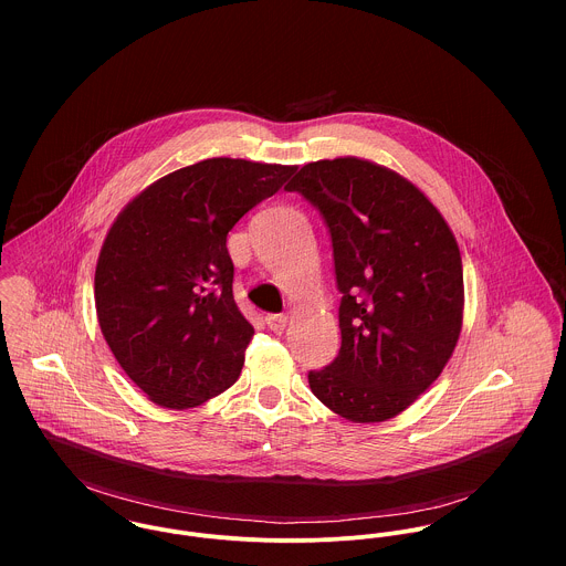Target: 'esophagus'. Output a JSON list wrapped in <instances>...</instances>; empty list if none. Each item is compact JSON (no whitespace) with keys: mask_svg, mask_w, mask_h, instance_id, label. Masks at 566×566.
<instances>
[{"mask_svg":"<svg viewBox=\"0 0 566 566\" xmlns=\"http://www.w3.org/2000/svg\"><path fill=\"white\" fill-rule=\"evenodd\" d=\"M265 323H268V326H270L274 333H283L285 326L290 323V318L283 316V314H272V316L265 318Z\"/></svg>","mask_w":566,"mask_h":566,"instance_id":"1","label":"esophagus"}]
</instances>
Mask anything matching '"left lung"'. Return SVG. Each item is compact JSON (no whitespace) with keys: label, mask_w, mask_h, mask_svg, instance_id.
<instances>
[{"label":"left lung","mask_w":566,"mask_h":566,"mask_svg":"<svg viewBox=\"0 0 566 566\" xmlns=\"http://www.w3.org/2000/svg\"><path fill=\"white\" fill-rule=\"evenodd\" d=\"M285 189L323 213L342 292V346L310 373V388L346 420L395 418L440 377L460 339L455 235L413 182L366 159L307 163Z\"/></svg>","instance_id":"8db88e82"}]
</instances>
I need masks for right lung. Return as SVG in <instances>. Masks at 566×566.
I'll use <instances>...</instances> for the list:
<instances>
[{"mask_svg": "<svg viewBox=\"0 0 566 566\" xmlns=\"http://www.w3.org/2000/svg\"><path fill=\"white\" fill-rule=\"evenodd\" d=\"M296 165L205 159L133 198L102 243L95 312L124 373L153 403L202 405L231 388L254 333L233 298L229 231Z\"/></svg>", "mask_w": 566, "mask_h": 566, "instance_id": "obj_1", "label": "right lung"}]
</instances>
